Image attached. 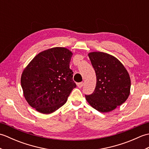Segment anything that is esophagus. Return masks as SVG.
Listing matches in <instances>:
<instances>
[{
    "instance_id": "34e87169",
    "label": "esophagus",
    "mask_w": 149,
    "mask_h": 149,
    "mask_svg": "<svg viewBox=\"0 0 149 149\" xmlns=\"http://www.w3.org/2000/svg\"><path fill=\"white\" fill-rule=\"evenodd\" d=\"M83 84H84V83H83V82H81V83H77V86H78L79 88H81L83 87Z\"/></svg>"
}]
</instances>
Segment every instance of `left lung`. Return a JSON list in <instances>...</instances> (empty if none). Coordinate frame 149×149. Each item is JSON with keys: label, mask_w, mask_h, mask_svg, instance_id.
<instances>
[{"label": "left lung", "mask_w": 149, "mask_h": 149, "mask_svg": "<svg viewBox=\"0 0 149 149\" xmlns=\"http://www.w3.org/2000/svg\"><path fill=\"white\" fill-rule=\"evenodd\" d=\"M97 77L95 89L85 97L94 109L107 113L125 102L130 93L129 75L118 59L108 54H88Z\"/></svg>", "instance_id": "left-lung-1"}]
</instances>
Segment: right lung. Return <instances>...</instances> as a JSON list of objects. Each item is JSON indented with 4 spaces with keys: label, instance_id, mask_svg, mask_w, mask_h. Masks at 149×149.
Masks as SVG:
<instances>
[{
    "label": "right lung",
    "instance_id": "1",
    "mask_svg": "<svg viewBox=\"0 0 149 149\" xmlns=\"http://www.w3.org/2000/svg\"><path fill=\"white\" fill-rule=\"evenodd\" d=\"M72 53L54 47L39 53L24 69L21 77L24 95L38 111L49 114L64 105L76 84L70 68Z\"/></svg>",
    "mask_w": 149,
    "mask_h": 149
}]
</instances>
